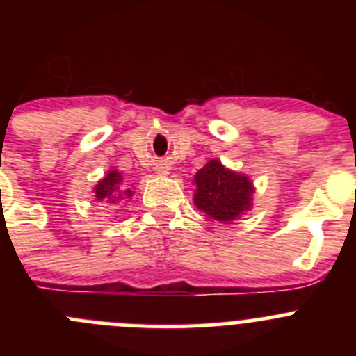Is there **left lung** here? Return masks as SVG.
<instances>
[{
    "mask_svg": "<svg viewBox=\"0 0 356 356\" xmlns=\"http://www.w3.org/2000/svg\"><path fill=\"white\" fill-rule=\"evenodd\" d=\"M195 203L208 217L229 224L251 207L253 184L246 175L227 170L218 160H210L195 175Z\"/></svg>",
    "mask_w": 356,
    "mask_h": 356,
    "instance_id": "obj_1",
    "label": "left lung"
}]
</instances>
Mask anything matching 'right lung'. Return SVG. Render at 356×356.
<instances>
[{"label": "right lung", "instance_id": "1", "mask_svg": "<svg viewBox=\"0 0 356 356\" xmlns=\"http://www.w3.org/2000/svg\"><path fill=\"white\" fill-rule=\"evenodd\" d=\"M122 184V175L118 174L117 170H110L108 175L105 179L99 181V184L96 186V200L98 201H106V203H117L118 200L122 198H129L132 196L131 189L127 191H122L120 188Z\"/></svg>", "mask_w": 356, "mask_h": 356}]
</instances>
